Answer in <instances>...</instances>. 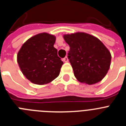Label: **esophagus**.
<instances>
[{
    "label": "esophagus",
    "instance_id": "1",
    "mask_svg": "<svg viewBox=\"0 0 126 126\" xmlns=\"http://www.w3.org/2000/svg\"><path fill=\"white\" fill-rule=\"evenodd\" d=\"M63 61L65 62H67L69 61V59H68V58H67V57H65L63 59Z\"/></svg>",
    "mask_w": 126,
    "mask_h": 126
}]
</instances>
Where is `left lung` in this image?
<instances>
[{"instance_id": "1", "label": "left lung", "mask_w": 126, "mask_h": 126, "mask_svg": "<svg viewBox=\"0 0 126 126\" xmlns=\"http://www.w3.org/2000/svg\"><path fill=\"white\" fill-rule=\"evenodd\" d=\"M70 47L68 59L79 82L93 84L102 81L110 66L111 54L98 38L83 32L64 34Z\"/></svg>"}]
</instances>
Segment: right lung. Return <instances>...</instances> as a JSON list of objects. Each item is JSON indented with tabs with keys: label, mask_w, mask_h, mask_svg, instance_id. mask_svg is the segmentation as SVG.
I'll return each mask as SVG.
<instances>
[{
	"label": "right lung",
	"mask_w": 126,
	"mask_h": 126,
	"mask_svg": "<svg viewBox=\"0 0 126 126\" xmlns=\"http://www.w3.org/2000/svg\"><path fill=\"white\" fill-rule=\"evenodd\" d=\"M55 36L47 33L36 34L23 43L17 61L23 75L36 84H48L59 75L63 62L54 48Z\"/></svg>",
	"instance_id": "obj_1"
}]
</instances>
